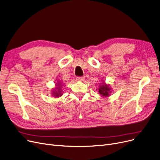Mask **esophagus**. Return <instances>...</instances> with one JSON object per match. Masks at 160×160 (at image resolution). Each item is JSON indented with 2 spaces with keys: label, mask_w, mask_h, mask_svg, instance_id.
Here are the masks:
<instances>
[{
  "label": "esophagus",
  "mask_w": 160,
  "mask_h": 160,
  "mask_svg": "<svg viewBox=\"0 0 160 160\" xmlns=\"http://www.w3.org/2000/svg\"><path fill=\"white\" fill-rule=\"evenodd\" d=\"M76 79H77V80H78V81H83L84 80V77L81 76V77H77Z\"/></svg>",
  "instance_id": "1"
}]
</instances>
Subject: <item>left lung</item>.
Wrapping results in <instances>:
<instances>
[{"mask_svg":"<svg viewBox=\"0 0 160 160\" xmlns=\"http://www.w3.org/2000/svg\"><path fill=\"white\" fill-rule=\"evenodd\" d=\"M98 92L99 94L101 96V97L107 98L110 96L112 90V88L110 86L109 84H107L105 82H102L99 86Z\"/></svg>","mask_w":160,"mask_h":160,"instance_id":"obj_1","label":"left lung"}]
</instances>
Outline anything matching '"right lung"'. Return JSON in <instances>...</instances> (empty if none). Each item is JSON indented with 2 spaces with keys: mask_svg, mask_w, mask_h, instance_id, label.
<instances>
[{
  "mask_svg": "<svg viewBox=\"0 0 160 160\" xmlns=\"http://www.w3.org/2000/svg\"><path fill=\"white\" fill-rule=\"evenodd\" d=\"M55 86H56L55 88L52 92V96H54L56 98H58L60 96H62L63 93H62V88H61V86H62V82L57 81V82L56 83Z\"/></svg>",
  "mask_w": 160,
  "mask_h": 160,
  "instance_id": "1",
  "label": "right lung"
}]
</instances>
